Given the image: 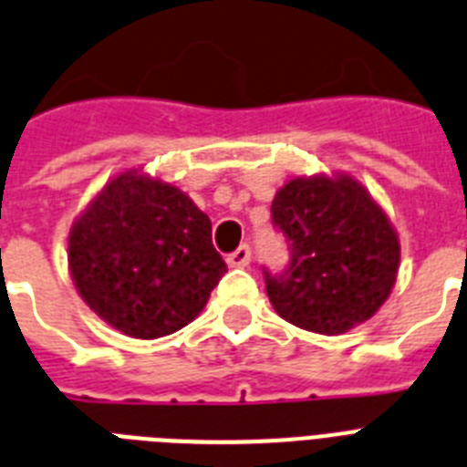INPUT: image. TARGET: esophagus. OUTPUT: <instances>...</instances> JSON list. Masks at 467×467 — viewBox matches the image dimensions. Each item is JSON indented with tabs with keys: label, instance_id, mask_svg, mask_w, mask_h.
I'll return each mask as SVG.
<instances>
[{
	"label": "esophagus",
	"instance_id": "obj_1",
	"mask_svg": "<svg viewBox=\"0 0 467 467\" xmlns=\"http://www.w3.org/2000/svg\"><path fill=\"white\" fill-rule=\"evenodd\" d=\"M249 261H252V249H249V244L237 246L233 254H227V264L233 268L249 266Z\"/></svg>",
	"mask_w": 467,
	"mask_h": 467
}]
</instances>
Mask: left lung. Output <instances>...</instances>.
Masks as SVG:
<instances>
[{
	"instance_id": "obj_1",
	"label": "left lung",
	"mask_w": 467,
	"mask_h": 467,
	"mask_svg": "<svg viewBox=\"0 0 467 467\" xmlns=\"http://www.w3.org/2000/svg\"><path fill=\"white\" fill-rule=\"evenodd\" d=\"M287 242L280 273L264 268L273 309L306 331L338 336L371 319L396 283L400 244L384 211L350 177L293 180L271 203Z\"/></svg>"
}]
</instances>
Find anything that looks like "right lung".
Instances as JSON below:
<instances>
[{
    "mask_svg": "<svg viewBox=\"0 0 467 467\" xmlns=\"http://www.w3.org/2000/svg\"><path fill=\"white\" fill-rule=\"evenodd\" d=\"M71 278L86 305L134 338L194 321L227 273L211 221L172 184L124 172L69 234Z\"/></svg>",
    "mask_w": 467,
    "mask_h": 467,
    "instance_id": "right-lung-1",
    "label": "right lung"
}]
</instances>
